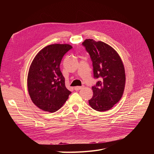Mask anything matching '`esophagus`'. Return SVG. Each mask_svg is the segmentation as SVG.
<instances>
[{
  "label": "esophagus",
  "instance_id": "obj_1",
  "mask_svg": "<svg viewBox=\"0 0 154 154\" xmlns=\"http://www.w3.org/2000/svg\"><path fill=\"white\" fill-rule=\"evenodd\" d=\"M84 87V86H77V87H74V89L76 91H79L80 89H82Z\"/></svg>",
  "mask_w": 154,
  "mask_h": 154
}]
</instances>
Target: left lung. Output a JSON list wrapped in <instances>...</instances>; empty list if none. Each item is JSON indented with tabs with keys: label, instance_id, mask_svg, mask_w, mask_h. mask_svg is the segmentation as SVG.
<instances>
[{
	"label": "left lung",
	"instance_id": "obj_1",
	"mask_svg": "<svg viewBox=\"0 0 154 154\" xmlns=\"http://www.w3.org/2000/svg\"><path fill=\"white\" fill-rule=\"evenodd\" d=\"M82 45L92 61L94 78L100 79L92 87L93 97L88 103L97 111H107L122 97L125 85L123 62L115 49L103 42L89 38Z\"/></svg>",
	"mask_w": 154,
	"mask_h": 154
}]
</instances>
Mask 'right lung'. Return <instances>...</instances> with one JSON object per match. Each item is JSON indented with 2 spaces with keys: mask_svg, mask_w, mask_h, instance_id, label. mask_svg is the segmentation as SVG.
Listing matches in <instances>:
<instances>
[{
  "mask_svg": "<svg viewBox=\"0 0 154 154\" xmlns=\"http://www.w3.org/2000/svg\"><path fill=\"white\" fill-rule=\"evenodd\" d=\"M72 48L69 44L47 45L38 52L32 62L27 88L32 101L39 109L55 112L68 99L71 92L65 85L60 64L63 55Z\"/></svg>",
  "mask_w": 154,
  "mask_h": 154,
  "instance_id": "right-lung-1",
  "label": "right lung"
}]
</instances>
